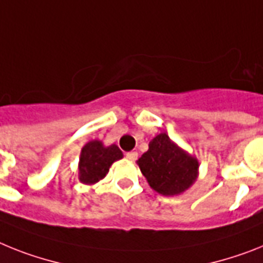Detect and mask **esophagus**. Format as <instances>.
I'll list each match as a JSON object with an SVG mask.
<instances>
[{
	"instance_id": "esophagus-1",
	"label": "esophagus",
	"mask_w": 263,
	"mask_h": 263,
	"mask_svg": "<svg viewBox=\"0 0 263 263\" xmlns=\"http://www.w3.org/2000/svg\"><path fill=\"white\" fill-rule=\"evenodd\" d=\"M125 158L129 159V160H136L138 159V152L136 151H129L125 154Z\"/></svg>"
}]
</instances>
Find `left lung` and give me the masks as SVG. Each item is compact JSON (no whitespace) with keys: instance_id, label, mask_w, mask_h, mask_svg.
<instances>
[{"instance_id":"1","label":"left lung","mask_w":263,"mask_h":263,"mask_svg":"<svg viewBox=\"0 0 263 263\" xmlns=\"http://www.w3.org/2000/svg\"><path fill=\"white\" fill-rule=\"evenodd\" d=\"M149 186L165 196L178 195L196 179L198 160L174 144L165 134L154 138L138 160Z\"/></svg>"}]
</instances>
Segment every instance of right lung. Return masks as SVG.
Wrapping results in <instances>:
<instances>
[{
  "mask_svg": "<svg viewBox=\"0 0 263 263\" xmlns=\"http://www.w3.org/2000/svg\"><path fill=\"white\" fill-rule=\"evenodd\" d=\"M123 158L118 145L104 147L99 140L89 142L84 145L80 155V180L87 184L99 182L107 175L108 170L115 160Z\"/></svg>",
  "mask_w": 263,
  "mask_h": 263,
  "instance_id": "1",
  "label": "right lung"
}]
</instances>
